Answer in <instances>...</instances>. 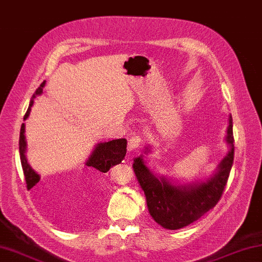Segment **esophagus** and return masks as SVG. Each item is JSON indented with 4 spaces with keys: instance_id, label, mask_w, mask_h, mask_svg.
Returning <instances> with one entry per match:
<instances>
[{
    "instance_id": "34e87169",
    "label": "esophagus",
    "mask_w": 262,
    "mask_h": 262,
    "mask_svg": "<svg viewBox=\"0 0 262 262\" xmlns=\"http://www.w3.org/2000/svg\"><path fill=\"white\" fill-rule=\"evenodd\" d=\"M142 142H144V140H142L140 135H134L133 138H130V140L128 142V149L129 151H134V149L138 148Z\"/></svg>"
}]
</instances>
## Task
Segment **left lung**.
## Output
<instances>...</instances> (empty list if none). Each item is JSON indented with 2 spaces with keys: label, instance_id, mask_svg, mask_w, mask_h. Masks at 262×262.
<instances>
[{
  "label": "left lung",
  "instance_id": "8db88e82",
  "mask_svg": "<svg viewBox=\"0 0 262 262\" xmlns=\"http://www.w3.org/2000/svg\"><path fill=\"white\" fill-rule=\"evenodd\" d=\"M226 141L230 152L219 164L218 172L206 183L191 187H175L165 179H158L146 167L141 157L134 159V172L144 190L152 218L169 230H177L204 217L221 200L231 171L233 155L232 117L229 118Z\"/></svg>",
  "mask_w": 262,
  "mask_h": 262
}]
</instances>
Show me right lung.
I'll return each instance as SVG.
<instances>
[{"label": "right lung", "instance_id": "add662e5", "mask_svg": "<svg viewBox=\"0 0 262 262\" xmlns=\"http://www.w3.org/2000/svg\"><path fill=\"white\" fill-rule=\"evenodd\" d=\"M45 81L38 87L36 91V95H40L43 92ZM36 97V96H33ZM33 100H31L29 109H27L24 120L29 117L31 106H32ZM25 124H21V129H20V138H19V151H20V160H21V166L24 170V175H25L26 184L29 188H32L33 186L39 182L40 177L37 175L36 172L31 169V166L27 163L25 157V149H26V141H25ZM125 152H127V140L125 139H117V140H111L107 142H102L98 144V146L95 148L92 155L86 162V165L92 167V169L97 170L99 172H107L110 167H113L116 164H120L122 159L124 158Z\"/></svg>", "mask_w": 262, "mask_h": 262}]
</instances>
